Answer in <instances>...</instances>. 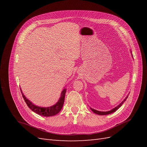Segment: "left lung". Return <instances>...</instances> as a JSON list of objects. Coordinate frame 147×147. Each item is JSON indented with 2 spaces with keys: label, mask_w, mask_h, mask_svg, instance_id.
<instances>
[{
  "label": "left lung",
  "mask_w": 147,
  "mask_h": 147,
  "mask_svg": "<svg viewBox=\"0 0 147 147\" xmlns=\"http://www.w3.org/2000/svg\"><path fill=\"white\" fill-rule=\"evenodd\" d=\"M127 97H128V96L126 97L125 99H124L123 101L121 102V103H120L117 107H115V108L113 109L112 110H110V111H108V112H100V111L96 110H94V109H92V108H90V109H91V110H92V112H94V113H96V114H97V115H109V114H110V113H112L115 112L116 110H117L120 107H121V106L122 105V104L124 103V102L126 101V99L127 98Z\"/></svg>",
  "instance_id": "8db88e82"
}]
</instances>
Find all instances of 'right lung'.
Returning a JSON list of instances; mask_svg holds the SVG:
<instances>
[{
  "instance_id": "right-lung-1",
  "label": "right lung",
  "mask_w": 147,
  "mask_h": 147,
  "mask_svg": "<svg viewBox=\"0 0 147 147\" xmlns=\"http://www.w3.org/2000/svg\"><path fill=\"white\" fill-rule=\"evenodd\" d=\"M21 91L24 101L26 102V104H27V105L29 107L30 109L32 110L33 112H35L36 113L41 115V116L51 117V116H54V115L58 113L62 109V108H63V106L64 102L66 90L64 89V90H63V91H62L60 99H59L58 101H57V103L54 105L48 107H38L34 105L29 100H28L27 98H26L25 96L23 94L21 90Z\"/></svg>"
}]
</instances>
